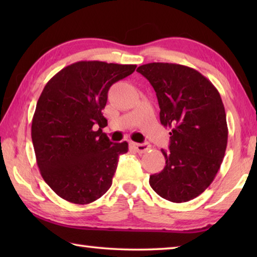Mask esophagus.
Listing matches in <instances>:
<instances>
[{"instance_id": "obj_1", "label": "esophagus", "mask_w": 257, "mask_h": 257, "mask_svg": "<svg viewBox=\"0 0 257 257\" xmlns=\"http://www.w3.org/2000/svg\"><path fill=\"white\" fill-rule=\"evenodd\" d=\"M132 146L136 150V152H138V153H145V152L150 149V144H147V143H143V144H139V143H132Z\"/></svg>"}]
</instances>
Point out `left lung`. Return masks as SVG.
<instances>
[{"instance_id":"1","label":"left lung","mask_w":257,"mask_h":257,"mask_svg":"<svg viewBox=\"0 0 257 257\" xmlns=\"http://www.w3.org/2000/svg\"><path fill=\"white\" fill-rule=\"evenodd\" d=\"M151 82L160 106V121L171 129L165 167L150 177L161 197L184 203L201 195L214 180L224 158L228 125L214 85L193 68L153 62L137 68Z\"/></svg>"}]
</instances>
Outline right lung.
Wrapping results in <instances>:
<instances>
[{
	"label": "right lung",
	"instance_id": "right-lung-1",
	"mask_svg": "<svg viewBox=\"0 0 257 257\" xmlns=\"http://www.w3.org/2000/svg\"><path fill=\"white\" fill-rule=\"evenodd\" d=\"M136 67L79 61L45 85L33 116L32 139L43 179L61 198L89 204L111 187L128 143L113 144L102 132L107 124L102 110L110 87Z\"/></svg>",
	"mask_w": 257,
	"mask_h": 257
}]
</instances>
